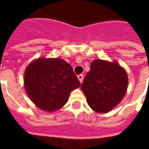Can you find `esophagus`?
<instances>
[{
  "instance_id": "obj_1",
  "label": "esophagus",
  "mask_w": 149,
  "mask_h": 149,
  "mask_svg": "<svg viewBox=\"0 0 149 149\" xmlns=\"http://www.w3.org/2000/svg\"><path fill=\"white\" fill-rule=\"evenodd\" d=\"M77 77H78L80 82L82 83L83 78H84V76H83V74H78V75H77Z\"/></svg>"
}]
</instances>
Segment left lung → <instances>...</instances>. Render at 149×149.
<instances>
[{
	"mask_svg": "<svg viewBox=\"0 0 149 149\" xmlns=\"http://www.w3.org/2000/svg\"><path fill=\"white\" fill-rule=\"evenodd\" d=\"M127 83V73L118 63L95 60L85 76L81 89L91 108L105 113L122 101Z\"/></svg>",
	"mask_w": 149,
	"mask_h": 149,
	"instance_id": "8db88e82",
	"label": "left lung"
}]
</instances>
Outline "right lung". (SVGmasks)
Here are the masks:
<instances>
[{
  "label": "right lung",
  "mask_w": 149,
  "mask_h": 149,
  "mask_svg": "<svg viewBox=\"0 0 149 149\" xmlns=\"http://www.w3.org/2000/svg\"><path fill=\"white\" fill-rule=\"evenodd\" d=\"M81 82L68 63L60 59H38L26 68L24 86L29 98L46 111L61 108Z\"/></svg>",
  "instance_id": "1"
}]
</instances>
